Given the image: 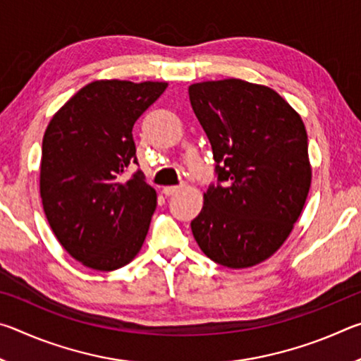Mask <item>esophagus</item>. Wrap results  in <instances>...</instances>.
I'll return each instance as SVG.
<instances>
[{
	"label": "esophagus",
	"instance_id": "esophagus-1",
	"mask_svg": "<svg viewBox=\"0 0 361 361\" xmlns=\"http://www.w3.org/2000/svg\"><path fill=\"white\" fill-rule=\"evenodd\" d=\"M180 189H181V186H166V188H162V192L166 195H173L175 192H178Z\"/></svg>",
	"mask_w": 361,
	"mask_h": 361
}]
</instances>
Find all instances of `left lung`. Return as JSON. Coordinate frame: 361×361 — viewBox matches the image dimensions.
<instances>
[{"mask_svg":"<svg viewBox=\"0 0 361 361\" xmlns=\"http://www.w3.org/2000/svg\"><path fill=\"white\" fill-rule=\"evenodd\" d=\"M188 92L223 183L204 192L194 239L221 266L259 264L288 239L307 199L304 122L276 90L243 79L195 82Z\"/></svg>","mask_w":361,"mask_h":361,"instance_id":"obj_1","label":"left lung"}]
</instances>
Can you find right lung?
<instances>
[{
  "label": "right lung",
  "mask_w": 361,
  "mask_h": 361,
  "mask_svg": "<svg viewBox=\"0 0 361 361\" xmlns=\"http://www.w3.org/2000/svg\"><path fill=\"white\" fill-rule=\"evenodd\" d=\"M167 82L100 79L79 89L52 116L42 137L39 194L49 226L71 258L116 271L135 258L157 205L138 162L132 129Z\"/></svg>",
  "instance_id": "obj_1"
}]
</instances>
